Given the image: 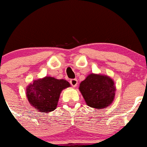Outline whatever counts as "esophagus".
Segmentation results:
<instances>
[{
	"mask_svg": "<svg viewBox=\"0 0 147 147\" xmlns=\"http://www.w3.org/2000/svg\"><path fill=\"white\" fill-rule=\"evenodd\" d=\"M70 83L72 86V87L76 88V87L77 86V84H78V80L76 79H71L70 80Z\"/></svg>",
	"mask_w": 147,
	"mask_h": 147,
	"instance_id": "34e87169",
	"label": "esophagus"
}]
</instances>
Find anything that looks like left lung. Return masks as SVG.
Returning <instances> with one entry per match:
<instances>
[{
    "instance_id": "1",
    "label": "left lung",
    "mask_w": 147,
    "mask_h": 147,
    "mask_svg": "<svg viewBox=\"0 0 147 147\" xmlns=\"http://www.w3.org/2000/svg\"><path fill=\"white\" fill-rule=\"evenodd\" d=\"M79 90L87 105L101 110L109 107L113 102L116 86L109 76L92 73L80 83Z\"/></svg>"
}]
</instances>
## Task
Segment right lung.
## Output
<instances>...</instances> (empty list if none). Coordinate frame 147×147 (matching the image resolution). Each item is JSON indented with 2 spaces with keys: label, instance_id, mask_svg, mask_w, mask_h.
<instances>
[{
  "label": "right lung",
  "instance_id": "add662e5",
  "mask_svg": "<svg viewBox=\"0 0 147 147\" xmlns=\"http://www.w3.org/2000/svg\"><path fill=\"white\" fill-rule=\"evenodd\" d=\"M70 86L66 80L45 76L34 80L26 87V97L36 111L49 113L57 107L61 91Z\"/></svg>",
  "mask_w": 147,
  "mask_h": 147
}]
</instances>
